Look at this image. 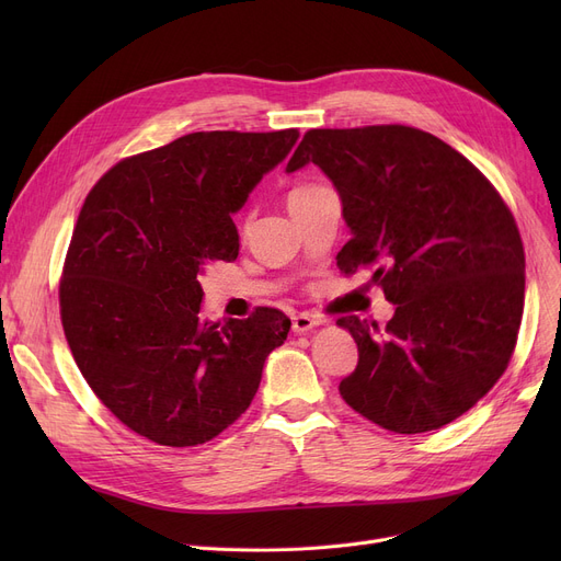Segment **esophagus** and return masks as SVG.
<instances>
[{
  "instance_id": "obj_1",
  "label": "esophagus",
  "mask_w": 561,
  "mask_h": 561,
  "mask_svg": "<svg viewBox=\"0 0 561 561\" xmlns=\"http://www.w3.org/2000/svg\"><path fill=\"white\" fill-rule=\"evenodd\" d=\"M318 325H322V318H318V316H311V313L293 316V332L296 334H307Z\"/></svg>"
}]
</instances>
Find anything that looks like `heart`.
I'll list each match as a JSON object with an SVG mask.
<instances>
[{"label":"heart","mask_w":561,"mask_h":561,"mask_svg":"<svg viewBox=\"0 0 561 561\" xmlns=\"http://www.w3.org/2000/svg\"><path fill=\"white\" fill-rule=\"evenodd\" d=\"M313 186H298V188H293L290 193H288V199H296V197H300V195H305L307 191H311Z\"/></svg>","instance_id":"1"}]
</instances>
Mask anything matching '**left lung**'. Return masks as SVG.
<instances>
[{
	"label": "left lung",
	"instance_id": "left-lung-1",
	"mask_svg": "<svg viewBox=\"0 0 561 561\" xmlns=\"http://www.w3.org/2000/svg\"><path fill=\"white\" fill-rule=\"evenodd\" d=\"M316 163L343 204L345 275L373 271L396 305L385 330L339 318L359 350L343 400L398 434L438 430L505 373L516 345L525 254L507 204L440 138L402 125L311 129L286 172Z\"/></svg>",
	"mask_w": 561,
	"mask_h": 561
}]
</instances>
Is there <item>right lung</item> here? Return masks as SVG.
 <instances>
[{
  "label": "right lung",
  "instance_id": "right-lung-1",
  "mask_svg": "<svg viewBox=\"0 0 561 561\" xmlns=\"http://www.w3.org/2000/svg\"><path fill=\"white\" fill-rule=\"evenodd\" d=\"M298 129L195 131L113 165L88 193L61 279L72 357L111 414L159 446L211 440L250 407L290 320L199 318L204 265L239 256L231 216Z\"/></svg>",
  "mask_w": 561,
  "mask_h": 561
}]
</instances>
